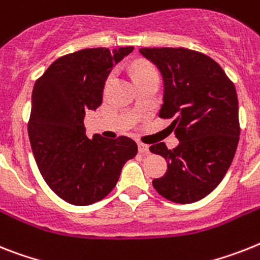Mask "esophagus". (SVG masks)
Segmentation results:
<instances>
[{"instance_id": "1", "label": "esophagus", "mask_w": 260, "mask_h": 260, "mask_svg": "<svg viewBox=\"0 0 260 260\" xmlns=\"http://www.w3.org/2000/svg\"><path fill=\"white\" fill-rule=\"evenodd\" d=\"M138 150L141 154H150V147L145 143H138Z\"/></svg>"}]
</instances>
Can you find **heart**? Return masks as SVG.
<instances>
[{"label":"heart","instance_id":"1","mask_svg":"<svg viewBox=\"0 0 260 260\" xmlns=\"http://www.w3.org/2000/svg\"><path fill=\"white\" fill-rule=\"evenodd\" d=\"M113 76H114L113 73L109 74V77H107V82H110L111 79H113ZM149 76H158L155 68L150 65V63H147V62H138L134 69V78L139 79Z\"/></svg>","mask_w":260,"mask_h":260}]
</instances>
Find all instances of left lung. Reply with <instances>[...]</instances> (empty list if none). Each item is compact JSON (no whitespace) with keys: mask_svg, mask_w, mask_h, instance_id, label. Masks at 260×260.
I'll return each instance as SVG.
<instances>
[{"mask_svg":"<svg viewBox=\"0 0 260 260\" xmlns=\"http://www.w3.org/2000/svg\"><path fill=\"white\" fill-rule=\"evenodd\" d=\"M164 78L160 118L173 119L179 139L173 150L164 142L150 151L167 160L164 177L153 186L164 198L192 203L209 195L226 175L239 142L237 90L209 55L184 48H143Z\"/></svg>","mask_w":260,"mask_h":260,"instance_id":"left-lung-1","label":"left lung"}]
</instances>
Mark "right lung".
Listing matches in <instances>:
<instances>
[{
  "instance_id": "add662e5",
  "label": "right lung",
  "mask_w": 260,
  "mask_h": 260,
  "mask_svg": "<svg viewBox=\"0 0 260 260\" xmlns=\"http://www.w3.org/2000/svg\"><path fill=\"white\" fill-rule=\"evenodd\" d=\"M134 50L83 49L55 59L37 79L27 133L34 159L49 187L70 205L87 206L115 187L123 165L137 155L133 139H89L85 114L102 104L111 69Z\"/></svg>"
}]
</instances>
